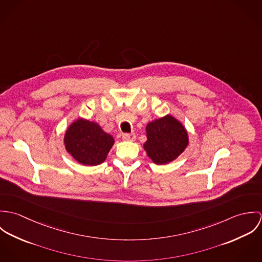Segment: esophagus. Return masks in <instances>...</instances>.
<instances>
[{"label":"esophagus","mask_w":262,"mask_h":262,"mask_svg":"<svg viewBox=\"0 0 262 262\" xmlns=\"http://www.w3.org/2000/svg\"><path fill=\"white\" fill-rule=\"evenodd\" d=\"M122 138H123V140H125V141H135L136 135H135L134 133H131V134H124Z\"/></svg>","instance_id":"34e87169"}]
</instances>
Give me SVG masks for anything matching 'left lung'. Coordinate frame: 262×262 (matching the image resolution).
Instances as JSON below:
<instances>
[{
	"instance_id": "1",
	"label": "left lung",
	"mask_w": 262,
	"mask_h": 262,
	"mask_svg": "<svg viewBox=\"0 0 262 262\" xmlns=\"http://www.w3.org/2000/svg\"><path fill=\"white\" fill-rule=\"evenodd\" d=\"M147 141L143 144L155 164H167L177 159L188 145V133L172 115H165L146 125Z\"/></svg>"
}]
</instances>
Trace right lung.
Segmentation results:
<instances>
[{"label": "right lung", "mask_w": 262, "mask_h": 262, "mask_svg": "<svg viewBox=\"0 0 262 262\" xmlns=\"http://www.w3.org/2000/svg\"><path fill=\"white\" fill-rule=\"evenodd\" d=\"M115 140L102 127L93 121L78 118L66 130L63 144L69 154L82 165L103 163Z\"/></svg>", "instance_id": "obj_1"}]
</instances>
